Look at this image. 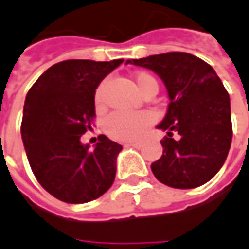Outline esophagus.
I'll return each instance as SVG.
<instances>
[{"label":"esophagus","mask_w":249,"mask_h":249,"mask_svg":"<svg viewBox=\"0 0 249 249\" xmlns=\"http://www.w3.org/2000/svg\"><path fill=\"white\" fill-rule=\"evenodd\" d=\"M125 147H134V148H141V147H142V144H141V142H128V144H125Z\"/></svg>","instance_id":"obj_1"}]
</instances>
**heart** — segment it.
<instances>
[{"label": "heart", "instance_id": "1", "mask_svg": "<svg viewBox=\"0 0 249 249\" xmlns=\"http://www.w3.org/2000/svg\"><path fill=\"white\" fill-rule=\"evenodd\" d=\"M135 87L141 94H144L149 88H157L158 84L155 78L145 72H140L134 77ZM105 85L107 82L104 81L98 85L94 100L97 107H102L104 104V95H105ZM152 124V115L148 112H125V111H115L111 112L105 121H104V129L105 132L118 140V141H137L140 140L147 129Z\"/></svg>", "mask_w": 249, "mask_h": 249}]
</instances>
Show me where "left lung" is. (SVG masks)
I'll return each mask as SVG.
<instances>
[{
  "label": "left lung",
  "instance_id": "8db88e82",
  "mask_svg": "<svg viewBox=\"0 0 249 249\" xmlns=\"http://www.w3.org/2000/svg\"><path fill=\"white\" fill-rule=\"evenodd\" d=\"M126 64L154 71L168 91V111L158 125L167 131L161 141L164 152L151 164L155 178L179 190L208 182L224 165L232 140L230 95L214 68L188 53L149 55Z\"/></svg>",
  "mask_w": 249,
  "mask_h": 249
}]
</instances>
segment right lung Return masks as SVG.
<instances>
[{
    "label": "right lung",
    "mask_w": 249,
    "mask_h": 249,
    "mask_svg": "<svg viewBox=\"0 0 249 249\" xmlns=\"http://www.w3.org/2000/svg\"><path fill=\"white\" fill-rule=\"evenodd\" d=\"M124 59H67L35 81L24 104L21 137L28 162L45 191L68 204L100 198L115 179L123 147L100 135L81 144L95 118V89Z\"/></svg>",
    "instance_id": "right-lung-1"
}]
</instances>
